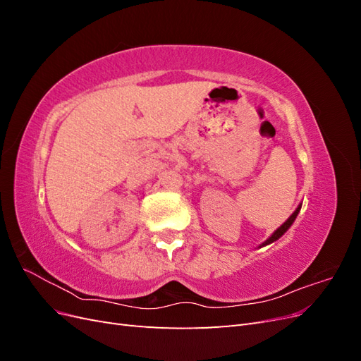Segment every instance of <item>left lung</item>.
<instances>
[{
	"mask_svg": "<svg viewBox=\"0 0 361 361\" xmlns=\"http://www.w3.org/2000/svg\"><path fill=\"white\" fill-rule=\"evenodd\" d=\"M300 209H301V207L298 206L297 207V211H295L289 218H288V220H286V223H283L279 228H277V231L274 232V233H272L271 236H269V239H267V241L264 243V245H267V244H271V243H274V241H277V239L283 235V233H285L286 231H288V228L292 226V223L295 221V218H297V215H298V212H300Z\"/></svg>",
	"mask_w": 361,
	"mask_h": 361,
	"instance_id": "8db88e82",
	"label": "left lung"
}]
</instances>
